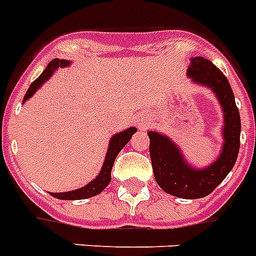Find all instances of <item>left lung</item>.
Instances as JSON below:
<instances>
[{"instance_id": "obj_1", "label": "left lung", "mask_w": 256, "mask_h": 256, "mask_svg": "<svg viewBox=\"0 0 256 256\" xmlns=\"http://www.w3.org/2000/svg\"><path fill=\"white\" fill-rule=\"evenodd\" d=\"M188 75L196 83L211 88L218 98L225 122L222 152L211 166L198 170L184 162L181 152L170 139L158 132H148L150 156L154 180L165 192L182 199H199L211 194L236 164L240 152L241 117L226 76L210 60L203 57L191 60Z\"/></svg>"}]
</instances>
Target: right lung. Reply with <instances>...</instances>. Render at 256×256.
<instances>
[{
	"label": "right lung",
	"mask_w": 256,
	"mask_h": 256,
	"mask_svg": "<svg viewBox=\"0 0 256 256\" xmlns=\"http://www.w3.org/2000/svg\"><path fill=\"white\" fill-rule=\"evenodd\" d=\"M68 65V61H65V60H58L54 58L53 61L49 62L48 68H45L42 74L38 76L36 80H34L30 86V88L26 92L24 98H23V102L26 100H28L36 92L42 83L46 82V79L50 78V75L53 74L57 68H65V66ZM136 132V128H128V130H124V132H120V134H116L113 138H112L110 143H109V148H108V154H106V158H105L104 164H102V169L100 170L98 177L94 180L92 182H90L88 184H86L84 188H78V190H72V191H68V192H50L52 196L58 198V199H65V200H79V199H86V198H91L95 196V195L100 194L102 190H104L108 184L110 182L112 178V168H113V164H114V160L117 158V154H120L122 148L124 146L128 144V140L132 139V135Z\"/></svg>",
	"instance_id": "add662e5"
}]
</instances>
